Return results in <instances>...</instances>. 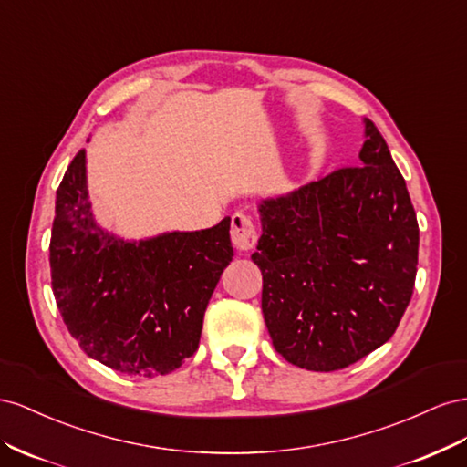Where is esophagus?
<instances>
[{"label": "esophagus", "mask_w": 467, "mask_h": 467, "mask_svg": "<svg viewBox=\"0 0 467 467\" xmlns=\"http://www.w3.org/2000/svg\"><path fill=\"white\" fill-rule=\"evenodd\" d=\"M231 241L236 250H252L258 243L256 226L243 211H236L231 217Z\"/></svg>", "instance_id": "esophagus-1"}]
</instances>
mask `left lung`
I'll return each instance as SVG.
<instances>
[{
    "instance_id": "1",
    "label": "left lung",
    "mask_w": 467,
    "mask_h": 467,
    "mask_svg": "<svg viewBox=\"0 0 467 467\" xmlns=\"http://www.w3.org/2000/svg\"><path fill=\"white\" fill-rule=\"evenodd\" d=\"M260 217L262 313L289 364L342 369L393 337L415 289L419 223L369 119L359 166L265 199Z\"/></svg>"
}]
</instances>
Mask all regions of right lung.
<instances>
[{"instance_id":"obj_1","label":"right lung","mask_w":467,"mask_h":467,"mask_svg":"<svg viewBox=\"0 0 467 467\" xmlns=\"http://www.w3.org/2000/svg\"><path fill=\"white\" fill-rule=\"evenodd\" d=\"M231 217L213 229L125 243L93 221L79 150L57 192L52 291L89 358L129 376H164L193 356L203 315L233 260Z\"/></svg>"}]
</instances>
